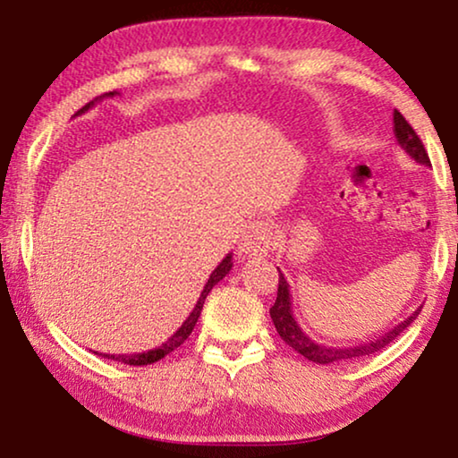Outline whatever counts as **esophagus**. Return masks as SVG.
Returning <instances> with one entry per match:
<instances>
[{
	"mask_svg": "<svg viewBox=\"0 0 458 458\" xmlns=\"http://www.w3.org/2000/svg\"><path fill=\"white\" fill-rule=\"evenodd\" d=\"M273 229L265 221L250 223L240 237V254L243 256H265L273 248Z\"/></svg>",
	"mask_w": 458,
	"mask_h": 458,
	"instance_id": "esophagus-1",
	"label": "esophagus"
}]
</instances>
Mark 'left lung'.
I'll return each mask as SVG.
<instances>
[{
	"instance_id": "1",
	"label": "left lung",
	"mask_w": 458,
	"mask_h": 458,
	"mask_svg": "<svg viewBox=\"0 0 458 458\" xmlns=\"http://www.w3.org/2000/svg\"><path fill=\"white\" fill-rule=\"evenodd\" d=\"M394 135H396L398 146L403 148L412 160H417L419 165L431 166L429 156L425 152L423 143L415 133V129L406 123V118L400 114L398 110H394ZM421 309L423 306H419L409 318H404V321L398 323L396 327L386 331V334H381L379 337H371V340L362 342L359 346H342V348L323 346V344H317L312 337L306 335L296 318H293L290 284L285 281L284 273L279 271V290H277V300H275V304L271 306V318H273L275 329H277L281 340H284L287 346H292L298 354H302L304 359L317 362V365H331V362H348L352 359H360V356H369V354L379 352V350H384L387 344L396 340V337L403 334L412 321H415Z\"/></svg>"
}]
</instances>
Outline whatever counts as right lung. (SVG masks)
Segmentation results:
<instances>
[{
    "instance_id": "1",
    "label": "right lung",
    "mask_w": 458,
    "mask_h": 458,
    "mask_svg": "<svg viewBox=\"0 0 458 458\" xmlns=\"http://www.w3.org/2000/svg\"><path fill=\"white\" fill-rule=\"evenodd\" d=\"M114 96H118V91L104 93V96L96 98V99H93V102L85 104L83 108H81V110L77 112V116L89 110L91 106H96V104L99 102V99L114 98ZM231 267H233V262H231V254H227V256H225V259L221 260V265H218V267L215 268V271L210 273L208 284L204 285V290H202V293H199L198 302H196V306H193V310L190 312V317H187L185 321H183V325H181V327H179L177 331H174V334H173L171 337H168V340H166L165 344H160L158 348L146 350V352H137V354H102V356H106V359H112V360H118V362H124V365H135V367L152 365V362L165 359L166 354H171L173 350H177V348L181 346V344H183V342L187 340V337H190V334L193 331V327H196V323H198V318H199V312H202V306H204L206 296H208L212 287H215V285L218 284V281H221V279L225 277V275H227V273L231 271Z\"/></svg>"
}]
</instances>
